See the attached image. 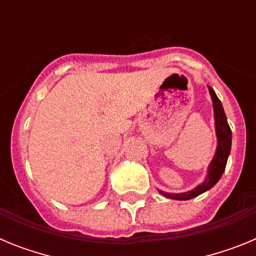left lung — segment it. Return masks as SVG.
<instances>
[{
	"instance_id": "obj_1",
	"label": "left lung",
	"mask_w": 256,
	"mask_h": 256,
	"mask_svg": "<svg viewBox=\"0 0 256 256\" xmlns=\"http://www.w3.org/2000/svg\"><path fill=\"white\" fill-rule=\"evenodd\" d=\"M209 94L212 101V112H214V126H216V154L212 156V162L206 170V177L204 182L190 190L186 192H180V194H170L158 188V191L162 194L164 198H173V200H190L196 196L209 191L210 188L216 186V182L220 180L222 174L224 173L226 165H227L228 156L230 154V146H232V132L228 126L227 116H226L224 108L222 106V102L219 101L218 96L216 94L214 90L209 87Z\"/></svg>"
}]
</instances>
